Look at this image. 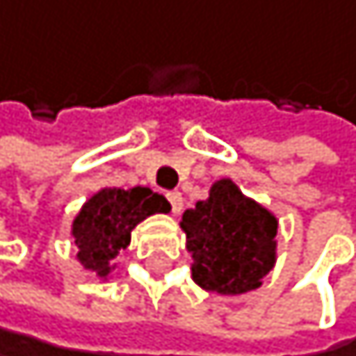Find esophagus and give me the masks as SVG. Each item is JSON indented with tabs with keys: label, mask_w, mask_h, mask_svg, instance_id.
Returning a JSON list of instances; mask_svg holds the SVG:
<instances>
[{
	"label": "esophagus",
	"mask_w": 356,
	"mask_h": 356,
	"mask_svg": "<svg viewBox=\"0 0 356 356\" xmlns=\"http://www.w3.org/2000/svg\"><path fill=\"white\" fill-rule=\"evenodd\" d=\"M165 197H168V202H170V206H172V213H175V215H177V213H181V209H184V197H181V193L170 191Z\"/></svg>",
	"instance_id": "34e87169"
}]
</instances>
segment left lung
Returning a JSON list of instances; mask_svg holds the SVG:
<instances>
[{
    "label": "left lung",
    "mask_w": 356,
    "mask_h": 356,
    "mask_svg": "<svg viewBox=\"0 0 356 356\" xmlns=\"http://www.w3.org/2000/svg\"><path fill=\"white\" fill-rule=\"evenodd\" d=\"M181 229L193 253V280L206 291H251L276 262V218L231 179L213 184L209 200L184 213Z\"/></svg>",
    "instance_id": "obj_1"
}]
</instances>
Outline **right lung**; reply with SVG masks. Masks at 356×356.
Listing matches in <instances>:
<instances>
[{"label": "right lung", "mask_w": 356, "mask_h": 356, "mask_svg": "<svg viewBox=\"0 0 356 356\" xmlns=\"http://www.w3.org/2000/svg\"><path fill=\"white\" fill-rule=\"evenodd\" d=\"M170 204L150 188H103L74 220L78 260L98 276L109 273V260L129 244V233L152 213H168Z\"/></svg>", "instance_id": "obj_1"}]
</instances>
